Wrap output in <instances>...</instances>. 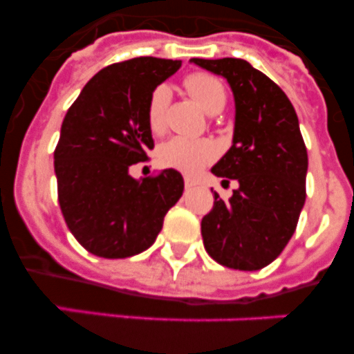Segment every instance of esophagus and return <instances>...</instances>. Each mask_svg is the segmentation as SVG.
Instances as JSON below:
<instances>
[{"instance_id":"34e87169","label":"esophagus","mask_w":354,"mask_h":354,"mask_svg":"<svg viewBox=\"0 0 354 354\" xmlns=\"http://www.w3.org/2000/svg\"><path fill=\"white\" fill-rule=\"evenodd\" d=\"M184 186H186V189H193L195 186H198V183L195 179H192V177H186L184 179Z\"/></svg>"}]
</instances>
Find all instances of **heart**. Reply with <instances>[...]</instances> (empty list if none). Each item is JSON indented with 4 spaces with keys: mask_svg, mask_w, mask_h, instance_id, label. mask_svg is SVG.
Listing matches in <instances>:
<instances>
[{
    "mask_svg": "<svg viewBox=\"0 0 354 354\" xmlns=\"http://www.w3.org/2000/svg\"><path fill=\"white\" fill-rule=\"evenodd\" d=\"M184 88L207 113H218L227 102V92L220 80L205 72H193L184 77ZM170 102V88L159 84L152 90L147 104V124L152 133H161L167 120V108ZM218 154L216 145L209 140H189L175 136L161 143L158 161L161 167L174 168L183 174H196L200 168L212 161Z\"/></svg>",
    "mask_w": 354,
    "mask_h": 354,
    "instance_id": "obj_1",
    "label": "heart"
}]
</instances>
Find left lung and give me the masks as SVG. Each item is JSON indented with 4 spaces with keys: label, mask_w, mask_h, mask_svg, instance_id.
<instances>
[{
    "label": "left lung",
    "mask_w": 354,
    "mask_h": 354,
    "mask_svg": "<svg viewBox=\"0 0 354 354\" xmlns=\"http://www.w3.org/2000/svg\"><path fill=\"white\" fill-rule=\"evenodd\" d=\"M192 62L223 76L236 101L232 147L212 174L239 187L228 200L214 192L202 218L204 246L225 268L262 270L287 246L306 198L308 156L298 115L283 90L246 60Z\"/></svg>",
    "instance_id": "1"
}]
</instances>
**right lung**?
<instances>
[{
  "label": "right lung",
  "mask_w": 354,
  "mask_h": 354,
  "mask_svg": "<svg viewBox=\"0 0 354 354\" xmlns=\"http://www.w3.org/2000/svg\"><path fill=\"white\" fill-rule=\"evenodd\" d=\"M179 67L180 60L154 56L108 65L65 115L55 149L58 202L72 236L97 257H133L154 245L165 214L183 196V175L174 168L142 183L129 175L154 149L150 93Z\"/></svg>",
  "instance_id": "obj_1"
}]
</instances>
